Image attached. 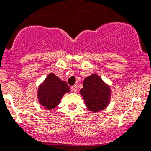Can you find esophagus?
Returning a JSON list of instances; mask_svg holds the SVG:
<instances>
[{"mask_svg": "<svg viewBox=\"0 0 151 151\" xmlns=\"http://www.w3.org/2000/svg\"><path fill=\"white\" fill-rule=\"evenodd\" d=\"M71 89H72L73 92H77V85H74L72 87H71Z\"/></svg>", "mask_w": 151, "mask_h": 151, "instance_id": "obj_1", "label": "esophagus"}]
</instances>
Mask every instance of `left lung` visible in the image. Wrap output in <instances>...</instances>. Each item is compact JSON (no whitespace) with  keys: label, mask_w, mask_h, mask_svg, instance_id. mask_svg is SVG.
<instances>
[{"label":"left lung","mask_w":151,"mask_h":151,"mask_svg":"<svg viewBox=\"0 0 151 151\" xmlns=\"http://www.w3.org/2000/svg\"><path fill=\"white\" fill-rule=\"evenodd\" d=\"M80 93L88 110L96 113L105 109L110 103L111 89L97 74L85 78Z\"/></svg>","instance_id":"1"}]
</instances>
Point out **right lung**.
<instances>
[{
	"instance_id": "1",
	"label": "right lung",
	"mask_w": 151,
	"mask_h": 151,
	"mask_svg": "<svg viewBox=\"0 0 151 151\" xmlns=\"http://www.w3.org/2000/svg\"><path fill=\"white\" fill-rule=\"evenodd\" d=\"M69 92L70 87L67 83L50 73L43 82L39 85L37 99L40 104L44 108L52 110L60 103L62 96Z\"/></svg>"
}]
</instances>
